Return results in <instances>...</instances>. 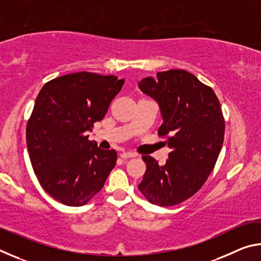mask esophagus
Returning a JSON list of instances; mask_svg holds the SVG:
<instances>
[{
	"instance_id": "esophagus-1",
	"label": "esophagus",
	"mask_w": 261,
	"mask_h": 261,
	"mask_svg": "<svg viewBox=\"0 0 261 261\" xmlns=\"http://www.w3.org/2000/svg\"><path fill=\"white\" fill-rule=\"evenodd\" d=\"M135 156H136V154L132 153V152H123V153L121 154V158L123 159V160H126V159L135 158Z\"/></svg>"
}]
</instances>
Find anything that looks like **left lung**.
I'll use <instances>...</instances> for the list:
<instances>
[{"label": "left lung", "instance_id": "1", "mask_svg": "<svg viewBox=\"0 0 261 261\" xmlns=\"http://www.w3.org/2000/svg\"><path fill=\"white\" fill-rule=\"evenodd\" d=\"M160 108L159 135L171 151L165 165L144 155L146 173L138 185L154 205L180 204L198 192L218 160L224 138L222 110L214 91L185 70L158 72L138 83Z\"/></svg>", "mask_w": 261, "mask_h": 261}]
</instances>
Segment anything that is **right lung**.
I'll return each instance as SVG.
<instances>
[{
	"label": "right lung",
	"mask_w": 261,
	"mask_h": 261,
	"mask_svg": "<svg viewBox=\"0 0 261 261\" xmlns=\"http://www.w3.org/2000/svg\"><path fill=\"white\" fill-rule=\"evenodd\" d=\"M123 84L116 76L82 71L53 79L38 94L26 144L34 174L55 200L83 206L102 189L117 153L98 147L86 132L105 117Z\"/></svg>",
	"instance_id": "right-lung-1"
}]
</instances>
